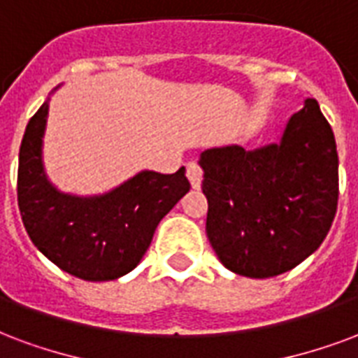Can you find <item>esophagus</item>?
<instances>
[{
  "mask_svg": "<svg viewBox=\"0 0 358 358\" xmlns=\"http://www.w3.org/2000/svg\"><path fill=\"white\" fill-rule=\"evenodd\" d=\"M187 177H189L192 189H200L201 187V177H203V171H201L200 164L198 162H189L187 164Z\"/></svg>",
  "mask_w": 358,
  "mask_h": 358,
  "instance_id": "obj_1",
  "label": "esophagus"
}]
</instances>
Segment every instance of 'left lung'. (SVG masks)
Wrapping results in <instances>:
<instances>
[{
  "label": "left lung",
  "instance_id": "left-lung-1",
  "mask_svg": "<svg viewBox=\"0 0 358 358\" xmlns=\"http://www.w3.org/2000/svg\"><path fill=\"white\" fill-rule=\"evenodd\" d=\"M200 166L206 232L234 273H285L327 238L338 208V150L317 99H303L275 143L206 149Z\"/></svg>",
  "mask_w": 358,
  "mask_h": 358
}]
</instances>
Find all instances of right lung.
Listing matches in <instances>:
<instances>
[{
    "label": "right lung",
    "mask_w": 358,
    "mask_h": 358,
    "mask_svg": "<svg viewBox=\"0 0 358 358\" xmlns=\"http://www.w3.org/2000/svg\"><path fill=\"white\" fill-rule=\"evenodd\" d=\"M48 101L29 118L18 152L24 228L50 262L75 278H122L141 262L158 222L190 190L185 168L171 176L143 169L103 194L62 192L48 179L43 162Z\"/></svg>",
    "instance_id": "right-lung-1"
}]
</instances>
